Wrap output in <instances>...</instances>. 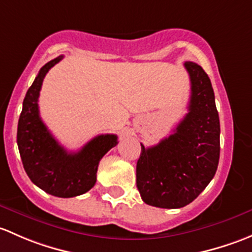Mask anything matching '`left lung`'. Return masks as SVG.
Returning a JSON list of instances; mask_svg holds the SVG:
<instances>
[{
	"mask_svg": "<svg viewBox=\"0 0 252 252\" xmlns=\"http://www.w3.org/2000/svg\"><path fill=\"white\" fill-rule=\"evenodd\" d=\"M188 114L172 134L157 145L141 144L137 188L145 204L180 209L190 204L211 182L220 160V119L211 81L193 62Z\"/></svg>",
	"mask_w": 252,
	"mask_h": 252,
	"instance_id": "obj_1",
	"label": "left lung"
}]
</instances>
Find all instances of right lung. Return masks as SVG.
Returning a JSON list of instances; mask_svg holds the SVG:
<instances>
[{
	"instance_id": "1",
	"label": "right lung",
	"mask_w": 252,
	"mask_h": 252,
	"mask_svg": "<svg viewBox=\"0 0 252 252\" xmlns=\"http://www.w3.org/2000/svg\"><path fill=\"white\" fill-rule=\"evenodd\" d=\"M62 59L59 56L45 64L28 90L18 121L17 143L31 182L51 195L72 198L94 186L100 159L118 144V136L99 134L76 153H69L52 136L40 118L38 95L48 70Z\"/></svg>"
}]
</instances>
